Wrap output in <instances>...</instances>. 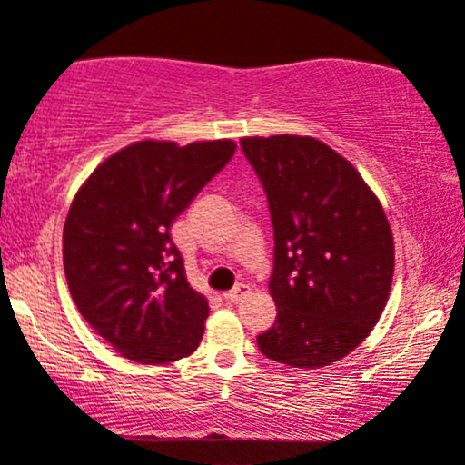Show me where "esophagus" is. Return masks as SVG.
I'll list each match as a JSON object with an SVG mask.
<instances>
[{
	"label": "esophagus",
	"mask_w": 465,
	"mask_h": 465,
	"mask_svg": "<svg viewBox=\"0 0 465 465\" xmlns=\"http://www.w3.org/2000/svg\"><path fill=\"white\" fill-rule=\"evenodd\" d=\"M249 289L247 284H238V287H233L232 291H227V293H224V300H227V302H241V300L244 298V295H249Z\"/></svg>",
	"instance_id": "34e87169"
}]
</instances>
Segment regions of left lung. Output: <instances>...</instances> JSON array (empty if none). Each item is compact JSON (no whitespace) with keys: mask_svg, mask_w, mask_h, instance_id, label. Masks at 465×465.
Segmentation results:
<instances>
[{"mask_svg":"<svg viewBox=\"0 0 465 465\" xmlns=\"http://www.w3.org/2000/svg\"><path fill=\"white\" fill-rule=\"evenodd\" d=\"M273 223L275 322L269 360L322 369L361 344L384 313L395 242L384 207L344 156L313 136H244Z\"/></svg>","mask_w":465,"mask_h":465,"instance_id":"1","label":"left lung"}]
</instances>
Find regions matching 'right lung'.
I'll list each match as a JSON object with an SVG mask.
<instances>
[{
    "label": "right lung",
    "instance_id": "obj_1",
    "mask_svg": "<svg viewBox=\"0 0 465 465\" xmlns=\"http://www.w3.org/2000/svg\"><path fill=\"white\" fill-rule=\"evenodd\" d=\"M236 152L232 139H145L105 158L64 224V269L76 309L116 353L139 364L192 355L207 298L187 282L174 218Z\"/></svg>",
    "mask_w": 465,
    "mask_h": 465
}]
</instances>
